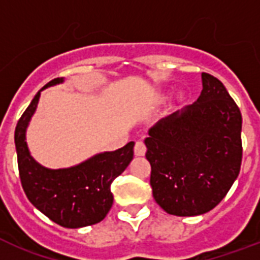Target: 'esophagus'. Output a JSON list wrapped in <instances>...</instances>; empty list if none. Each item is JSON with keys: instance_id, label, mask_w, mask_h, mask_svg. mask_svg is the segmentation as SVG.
I'll use <instances>...</instances> for the list:
<instances>
[{"instance_id": "esophagus-1", "label": "esophagus", "mask_w": 260, "mask_h": 260, "mask_svg": "<svg viewBox=\"0 0 260 260\" xmlns=\"http://www.w3.org/2000/svg\"><path fill=\"white\" fill-rule=\"evenodd\" d=\"M146 151H147L146 144H144L143 142H140V140H138L136 144H135V154L138 155V156H143V155L146 154Z\"/></svg>"}]
</instances>
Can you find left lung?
Masks as SVG:
<instances>
[{"mask_svg":"<svg viewBox=\"0 0 260 260\" xmlns=\"http://www.w3.org/2000/svg\"><path fill=\"white\" fill-rule=\"evenodd\" d=\"M201 77L197 101L162 118L144 140L155 201L174 216L213 209L242 166L240 109L217 78Z\"/></svg>","mask_w":260,"mask_h":260,"instance_id":"8db88e82","label":"left lung"}]
</instances>
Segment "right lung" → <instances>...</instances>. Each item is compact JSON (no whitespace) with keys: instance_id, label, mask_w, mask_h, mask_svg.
Here are the masks:
<instances>
[{"instance_id":"right-lung-1","label":"right lung","mask_w":260,"mask_h":260,"mask_svg":"<svg viewBox=\"0 0 260 260\" xmlns=\"http://www.w3.org/2000/svg\"><path fill=\"white\" fill-rule=\"evenodd\" d=\"M60 82L63 78H55L43 89ZM40 91L22 113L14 131L22 189L35 208L60 226L81 228L97 224L112 208L110 185L134 158L135 143L129 142L112 152L94 155L70 169L50 170L43 167L30 156L25 142L26 126L36 110Z\"/></svg>"}]
</instances>
